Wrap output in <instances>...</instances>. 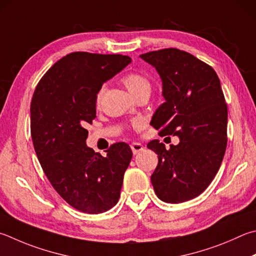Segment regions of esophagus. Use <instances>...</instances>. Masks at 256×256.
Returning a JSON list of instances; mask_svg holds the SVG:
<instances>
[{
  "label": "esophagus",
  "mask_w": 256,
  "mask_h": 256,
  "mask_svg": "<svg viewBox=\"0 0 256 256\" xmlns=\"http://www.w3.org/2000/svg\"><path fill=\"white\" fill-rule=\"evenodd\" d=\"M131 148H132L133 154H138V153H140L141 151H143L146 148H144L141 143L134 142V143L131 144Z\"/></svg>",
  "instance_id": "34e87169"
}]
</instances>
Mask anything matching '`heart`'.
Returning <instances> with one entry per match:
<instances>
[{
    "instance_id": "1",
    "label": "heart",
    "mask_w": 256,
    "mask_h": 256,
    "mask_svg": "<svg viewBox=\"0 0 256 256\" xmlns=\"http://www.w3.org/2000/svg\"><path fill=\"white\" fill-rule=\"evenodd\" d=\"M122 82L125 85V87L128 88V92L131 94L136 97L138 95L142 94V92H150L151 90V84L148 82V78L142 75L141 72H132L128 74H125V75L122 77ZM102 92L100 90L98 94H97V102L100 100Z\"/></svg>"
}]
</instances>
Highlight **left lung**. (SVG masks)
Masks as SVG:
<instances>
[{"mask_svg":"<svg viewBox=\"0 0 256 256\" xmlns=\"http://www.w3.org/2000/svg\"><path fill=\"white\" fill-rule=\"evenodd\" d=\"M162 82L161 104L151 125L160 136L180 142L166 150L153 140L148 148L159 156L151 176L162 202L179 204L205 190L220 170L227 144V105L215 70L186 51L169 48L143 54Z\"/></svg>","mask_w":256,"mask_h":256,"instance_id":"left-lung-1","label":"left lung"}]
</instances>
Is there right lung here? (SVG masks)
Wrapping results in <instances>:
<instances>
[{
  "label": "right lung",
  "mask_w": 256,
  "mask_h": 256,
  "mask_svg": "<svg viewBox=\"0 0 256 256\" xmlns=\"http://www.w3.org/2000/svg\"><path fill=\"white\" fill-rule=\"evenodd\" d=\"M131 62L122 54L72 52L41 78L31 100V136L44 174L77 210L100 214L118 202L125 170L132 159L126 143L100 156L88 148L87 123L96 118L103 84Z\"/></svg>",
  "instance_id": "add662e5"
}]
</instances>
